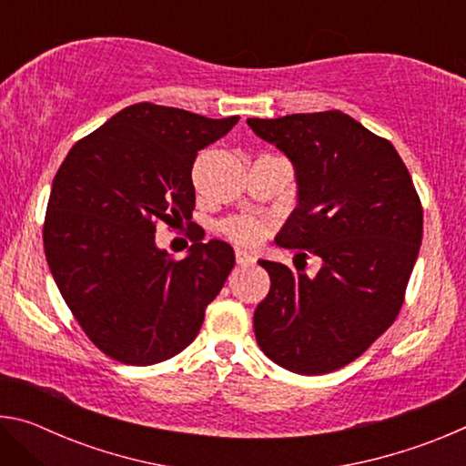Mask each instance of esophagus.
Masks as SVG:
<instances>
[{"mask_svg": "<svg viewBox=\"0 0 466 466\" xmlns=\"http://www.w3.org/2000/svg\"><path fill=\"white\" fill-rule=\"evenodd\" d=\"M236 261H238V265H250L255 263V255L247 248H236Z\"/></svg>", "mask_w": 466, "mask_h": 466, "instance_id": "esophagus-1", "label": "esophagus"}]
</instances>
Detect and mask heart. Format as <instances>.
<instances>
[{
  "label": "heart",
  "mask_w": 466,
  "mask_h": 466,
  "mask_svg": "<svg viewBox=\"0 0 466 466\" xmlns=\"http://www.w3.org/2000/svg\"><path fill=\"white\" fill-rule=\"evenodd\" d=\"M224 232L236 242L257 244L258 240H263L267 226L263 222H258V219H255V218L244 216V218H234V219H230V222H226Z\"/></svg>",
  "instance_id": "b5f03b06"
}]
</instances>
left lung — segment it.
<instances>
[{
	"label": "left lung",
	"mask_w": 466,
	"mask_h": 466,
	"mask_svg": "<svg viewBox=\"0 0 466 466\" xmlns=\"http://www.w3.org/2000/svg\"><path fill=\"white\" fill-rule=\"evenodd\" d=\"M247 123L294 167L298 205L278 244L320 258L314 278L258 261L271 288L252 319L257 343L289 372L329 374L397 319L421 247L420 197L390 141L341 110Z\"/></svg>",
	"instance_id": "8db88e82"
}]
</instances>
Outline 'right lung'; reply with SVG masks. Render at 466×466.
Returning <instances> with one entry per match:
<instances>
[{
	"label": "right lung",
	"instance_id": "1",
	"mask_svg": "<svg viewBox=\"0 0 466 466\" xmlns=\"http://www.w3.org/2000/svg\"><path fill=\"white\" fill-rule=\"evenodd\" d=\"M238 119L139 102L77 141L55 175L46 263L84 333L113 360L152 366L177 356L224 288L230 244L201 236L175 261L156 247V224L191 228L197 152Z\"/></svg>",
	"mask_w": 466,
	"mask_h": 466
}]
</instances>
